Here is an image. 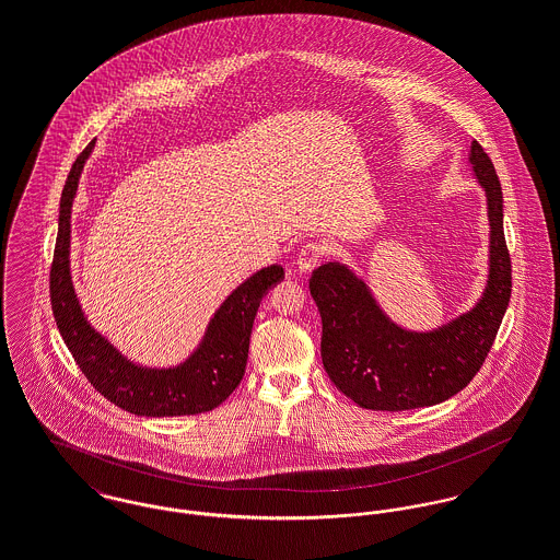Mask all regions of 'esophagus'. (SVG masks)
Here are the masks:
<instances>
[{"label": "esophagus", "instance_id": "obj_1", "mask_svg": "<svg viewBox=\"0 0 560 560\" xmlns=\"http://www.w3.org/2000/svg\"><path fill=\"white\" fill-rule=\"evenodd\" d=\"M323 254H325V249H323L320 243H317V241H308V243L302 245L295 265H298L300 271H313V269L317 267V262H319Z\"/></svg>", "mask_w": 560, "mask_h": 560}]
</instances>
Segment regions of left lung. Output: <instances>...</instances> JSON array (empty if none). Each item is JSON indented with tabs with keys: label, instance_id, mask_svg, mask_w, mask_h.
<instances>
[{
	"label": "left lung",
	"instance_id": "8db88e82",
	"mask_svg": "<svg viewBox=\"0 0 560 560\" xmlns=\"http://www.w3.org/2000/svg\"><path fill=\"white\" fill-rule=\"evenodd\" d=\"M470 163L487 196L489 276L477 306L431 331H409L380 308L371 289L347 265L313 271L319 308L320 358L334 386L364 409L429 407L464 390L479 373L511 300V258L502 226V189L479 142Z\"/></svg>",
	"mask_w": 560,
	"mask_h": 560
}]
</instances>
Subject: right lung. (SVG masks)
Instances as JSON below:
<instances>
[{"instance_id": "obj_1", "label": "right lung", "mask_w": 560, "mask_h": 560, "mask_svg": "<svg viewBox=\"0 0 560 560\" xmlns=\"http://www.w3.org/2000/svg\"><path fill=\"white\" fill-rule=\"evenodd\" d=\"M94 140L73 163L60 200L58 240L49 273L51 311L81 373L107 400L136 416H191L215 409L229 399L245 373L249 334L262 295L284 278L269 265L240 284L218 308L198 349L178 366L147 369L127 360L83 317L71 280V209L83 163Z\"/></svg>"}]
</instances>
